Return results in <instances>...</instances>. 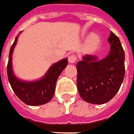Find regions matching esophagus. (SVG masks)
I'll list each match as a JSON object with an SVG mask.
<instances>
[{"label":"esophagus","mask_w":134,"mask_h":134,"mask_svg":"<svg viewBox=\"0 0 134 134\" xmlns=\"http://www.w3.org/2000/svg\"><path fill=\"white\" fill-rule=\"evenodd\" d=\"M76 60H77V57L74 54H71L68 57V61L70 63H74V62H76Z\"/></svg>","instance_id":"obj_1"}]
</instances>
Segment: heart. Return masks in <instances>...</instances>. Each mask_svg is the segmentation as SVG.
Returning <instances> with one entry per match:
<instances>
[{"mask_svg": "<svg viewBox=\"0 0 134 134\" xmlns=\"http://www.w3.org/2000/svg\"><path fill=\"white\" fill-rule=\"evenodd\" d=\"M99 44H100V38L96 34H91L86 42L87 48L90 50L95 49Z\"/></svg>", "mask_w": 134, "mask_h": 134, "instance_id": "heart-1", "label": "heart"}]
</instances>
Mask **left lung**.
<instances>
[{
  "instance_id": "left-lung-1",
  "label": "left lung",
  "mask_w": 134,
  "mask_h": 134,
  "mask_svg": "<svg viewBox=\"0 0 134 134\" xmlns=\"http://www.w3.org/2000/svg\"><path fill=\"white\" fill-rule=\"evenodd\" d=\"M110 51L98 60L96 56L85 55L76 64V84L79 94L85 101L103 104L119 91L125 73V52L119 37L113 32L108 38Z\"/></svg>"
}]
</instances>
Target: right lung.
<instances>
[{
  "label": "right lung",
  "instance_id": "add662e5",
  "mask_svg": "<svg viewBox=\"0 0 134 134\" xmlns=\"http://www.w3.org/2000/svg\"><path fill=\"white\" fill-rule=\"evenodd\" d=\"M18 37L15 39L9 54L7 76L13 90L21 100L27 105L39 106L49 102L54 96L56 82L63 70L67 67V58L54 64L44 77L35 82H24L16 78L12 70V54Z\"/></svg>",
  "mask_w": 134,
  "mask_h": 134
}]
</instances>
